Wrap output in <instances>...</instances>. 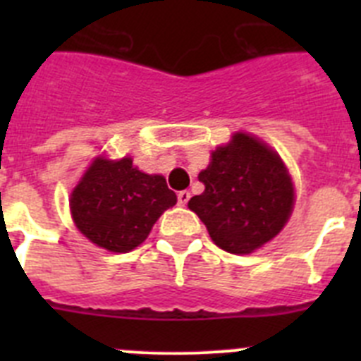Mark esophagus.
<instances>
[{"label":"esophagus","mask_w":361,"mask_h":361,"mask_svg":"<svg viewBox=\"0 0 361 361\" xmlns=\"http://www.w3.org/2000/svg\"><path fill=\"white\" fill-rule=\"evenodd\" d=\"M190 199H191V193L190 191H178L177 193V202H178V206H186L188 202H190Z\"/></svg>","instance_id":"1"}]
</instances>
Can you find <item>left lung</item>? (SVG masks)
<instances>
[{
	"label": "left lung",
	"mask_w": 361,
	"mask_h": 361,
	"mask_svg": "<svg viewBox=\"0 0 361 361\" xmlns=\"http://www.w3.org/2000/svg\"><path fill=\"white\" fill-rule=\"evenodd\" d=\"M200 195L188 208L208 228L220 250L253 253L275 238L293 212L295 188L288 168L266 142L237 132L226 146L212 152V162L199 173Z\"/></svg>",
	"instance_id": "1"
}]
</instances>
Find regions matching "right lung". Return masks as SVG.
Here are the masks:
<instances>
[{
    "label": "right lung",
    "mask_w": 361,
    "mask_h": 361,
    "mask_svg": "<svg viewBox=\"0 0 361 361\" xmlns=\"http://www.w3.org/2000/svg\"><path fill=\"white\" fill-rule=\"evenodd\" d=\"M175 204L177 195L166 178L142 173L130 157H97L70 195L79 231L114 253H128L142 244L159 216Z\"/></svg>",
    "instance_id": "right-lung-1"
}]
</instances>
